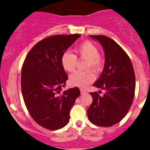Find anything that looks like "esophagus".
<instances>
[{
    "label": "esophagus",
    "mask_w": 150,
    "mask_h": 150,
    "mask_svg": "<svg viewBox=\"0 0 150 150\" xmlns=\"http://www.w3.org/2000/svg\"><path fill=\"white\" fill-rule=\"evenodd\" d=\"M85 93H86V91L83 90V89H81V94L83 95V94H85Z\"/></svg>",
    "instance_id": "obj_1"
}]
</instances>
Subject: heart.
Listing matches in <instances>:
<instances>
[{"instance_id": "b5f03b06", "label": "heart", "mask_w": 150, "mask_h": 150, "mask_svg": "<svg viewBox=\"0 0 150 150\" xmlns=\"http://www.w3.org/2000/svg\"><path fill=\"white\" fill-rule=\"evenodd\" d=\"M77 54L81 58L87 60L86 69L91 68L95 72H98L103 67V59L99 55L98 47L90 41H86L81 44L75 49ZM76 57L70 52L67 51L62 54L61 64L63 69L66 71L71 72L74 70L76 64ZM95 79V76L91 70L85 71H76L70 76L69 81L71 85L84 88L91 83Z\"/></svg>"}]
</instances>
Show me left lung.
<instances>
[{
  "label": "left lung",
  "instance_id": "obj_1",
  "mask_svg": "<svg viewBox=\"0 0 150 150\" xmlns=\"http://www.w3.org/2000/svg\"><path fill=\"white\" fill-rule=\"evenodd\" d=\"M101 45L105 53V64L93 86L105 90L93 98L87 110L89 120L94 125L110 127L123 118L130 108L135 91V77L128 55L113 40L104 35H90ZM99 91L98 93H100Z\"/></svg>",
  "mask_w": 150,
  "mask_h": 150
}]
</instances>
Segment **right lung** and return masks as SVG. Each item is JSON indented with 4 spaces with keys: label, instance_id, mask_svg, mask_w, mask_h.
Wrapping results in <instances>:
<instances>
[{
    "label": "right lung",
    "instance_id": "right-lung-1",
    "mask_svg": "<svg viewBox=\"0 0 150 150\" xmlns=\"http://www.w3.org/2000/svg\"><path fill=\"white\" fill-rule=\"evenodd\" d=\"M80 35L50 36L39 42L25 58L21 71V90L28 112L45 128L55 130L69 122V112L80 96L77 87L61 93L68 76L61 58Z\"/></svg>",
    "mask_w": 150,
    "mask_h": 150
}]
</instances>
